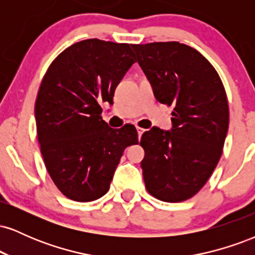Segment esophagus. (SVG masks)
<instances>
[{
    "instance_id": "esophagus-1",
    "label": "esophagus",
    "mask_w": 255,
    "mask_h": 255,
    "mask_svg": "<svg viewBox=\"0 0 255 255\" xmlns=\"http://www.w3.org/2000/svg\"><path fill=\"white\" fill-rule=\"evenodd\" d=\"M144 131H145V129H142V128H137V136H139V139H140V137H141L142 133H144Z\"/></svg>"
}]
</instances>
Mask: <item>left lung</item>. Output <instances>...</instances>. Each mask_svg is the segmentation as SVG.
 Returning <instances> with one entry per match:
<instances>
[{"instance_id": "obj_1", "label": "left lung", "mask_w": 255, "mask_h": 255, "mask_svg": "<svg viewBox=\"0 0 255 255\" xmlns=\"http://www.w3.org/2000/svg\"><path fill=\"white\" fill-rule=\"evenodd\" d=\"M137 63L159 103L172 105L170 130L142 134L147 192L166 203L195 195L223 152L229 107L218 73L200 52L178 42L133 44Z\"/></svg>"}]
</instances>
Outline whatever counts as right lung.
Returning <instances> with one entry per match:
<instances>
[{
    "label": "right lung",
    "instance_id": "right-lung-1",
    "mask_svg": "<svg viewBox=\"0 0 255 255\" xmlns=\"http://www.w3.org/2000/svg\"><path fill=\"white\" fill-rule=\"evenodd\" d=\"M134 57L129 44L93 38L61 52L44 75L34 105L38 141L51 180L72 200L103 197L125 148L137 144L133 125L114 129L101 108L113 105Z\"/></svg>",
    "mask_w": 255,
    "mask_h": 255
}]
</instances>
